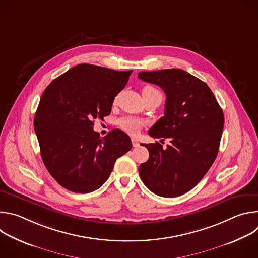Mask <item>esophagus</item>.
<instances>
[{"mask_svg":"<svg viewBox=\"0 0 258 258\" xmlns=\"http://www.w3.org/2000/svg\"><path fill=\"white\" fill-rule=\"evenodd\" d=\"M132 144H133L134 147H138L139 146V142L136 139H132Z\"/></svg>","mask_w":258,"mask_h":258,"instance_id":"obj_1","label":"esophagus"}]
</instances>
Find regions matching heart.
<instances>
[{"label": "heart", "instance_id": "heart-1", "mask_svg": "<svg viewBox=\"0 0 258 258\" xmlns=\"http://www.w3.org/2000/svg\"><path fill=\"white\" fill-rule=\"evenodd\" d=\"M154 94H160L159 91H157L155 88L151 87V86H146L143 88L142 90V95L143 97L145 96H149V95H154ZM118 125L125 131L126 133L131 134V135H136L140 132V130L142 128L143 125V121L137 117H133V116H124L122 118H120L118 120Z\"/></svg>", "mask_w": 258, "mask_h": 258}]
</instances>
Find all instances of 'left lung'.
I'll return each mask as SVG.
<instances>
[{
	"label": "left lung",
	"mask_w": 258,
	"mask_h": 258,
	"mask_svg": "<svg viewBox=\"0 0 258 258\" xmlns=\"http://www.w3.org/2000/svg\"><path fill=\"white\" fill-rule=\"evenodd\" d=\"M138 78L164 91V116L149 135L169 138L171 143L167 148L158 142L143 145L149 159L140 165V176L158 196H180L197 185L217 156L225 123L223 110L209 87L185 70L141 71Z\"/></svg>",
	"instance_id": "8db88e82"
}]
</instances>
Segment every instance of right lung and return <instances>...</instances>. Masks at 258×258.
I'll return each instance as SVG.
<instances>
[{"label":"right lung","instance_id":"obj_1","mask_svg":"<svg viewBox=\"0 0 258 258\" xmlns=\"http://www.w3.org/2000/svg\"><path fill=\"white\" fill-rule=\"evenodd\" d=\"M133 70L117 71L80 64L55 79L45 90L34 116L42 159L63 188L75 193L99 189L116 159L132 149L130 137L116 128L104 138L94 120L111 112L116 95Z\"/></svg>","mask_w":258,"mask_h":258}]
</instances>
